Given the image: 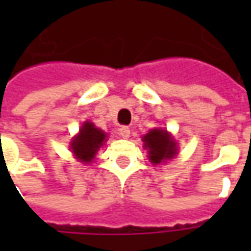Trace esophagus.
I'll return each mask as SVG.
<instances>
[{"label":"esophagus","mask_w":251,"mask_h":251,"mask_svg":"<svg viewBox=\"0 0 251 251\" xmlns=\"http://www.w3.org/2000/svg\"><path fill=\"white\" fill-rule=\"evenodd\" d=\"M118 133H120L121 138H129V136H130V129L126 127V126H122V127H120Z\"/></svg>","instance_id":"1"}]
</instances>
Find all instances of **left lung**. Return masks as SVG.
<instances>
[{"label": "left lung", "instance_id": "obj_1", "mask_svg": "<svg viewBox=\"0 0 251 251\" xmlns=\"http://www.w3.org/2000/svg\"><path fill=\"white\" fill-rule=\"evenodd\" d=\"M144 142L149 149V160L153 164L163 163L176 154V144L167 130L153 129L144 136Z\"/></svg>", "mask_w": 251, "mask_h": 251}]
</instances>
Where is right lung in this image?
<instances>
[{
	"label": "right lung",
	"mask_w": 251,
	"mask_h": 251,
	"mask_svg": "<svg viewBox=\"0 0 251 251\" xmlns=\"http://www.w3.org/2000/svg\"><path fill=\"white\" fill-rule=\"evenodd\" d=\"M104 137L106 134L103 131L95 127L91 122H84L82 129L79 130V134L72 140V152L83 163H90L97 151L103 145Z\"/></svg>",
	"instance_id": "right-lung-1"
}]
</instances>
